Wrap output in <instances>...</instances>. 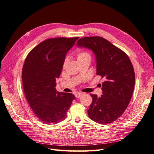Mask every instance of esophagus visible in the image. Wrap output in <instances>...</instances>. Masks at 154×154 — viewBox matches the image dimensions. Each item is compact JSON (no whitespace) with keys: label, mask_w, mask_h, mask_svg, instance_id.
<instances>
[{"label":"esophagus","mask_w":154,"mask_h":154,"mask_svg":"<svg viewBox=\"0 0 154 154\" xmlns=\"http://www.w3.org/2000/svg\"><path fill=\"white\" fill-rule=\"evenodd\" d=\"M82 93L77 92V93H76V94H75V97H76V98H79V97H81V96H82Z\"/></svg>","instance_id":"esophagus-1"}]
</instances>
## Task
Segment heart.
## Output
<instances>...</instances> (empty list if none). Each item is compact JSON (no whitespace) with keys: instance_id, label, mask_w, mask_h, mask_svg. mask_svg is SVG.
Returning a JSON list of instances; mask_svg holds the SVG:
<instances>
[{"instance_id":"b5f03b06","label":"heart","mask_w":154,"mask_h":154,"mask_svg":"<svg viewBox=\"0 0 154 154\" xmlns=\"http://www.w3.org/2000/svg\"><path fill=\"white\" fill-rule=\"evenodd\" d=\"M87 57L90 58V54H88V53L86 52V51H80V52H79L77 53V59H78V60H80V59L87 58ZM66 63H67V60H65V61L64 62V67L66 66Z\"/></svg>"}]
</instances>
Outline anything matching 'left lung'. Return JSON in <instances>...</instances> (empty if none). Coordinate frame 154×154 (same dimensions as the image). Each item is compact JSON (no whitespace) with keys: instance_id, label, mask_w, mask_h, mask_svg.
<instances>
[{"instance_id":"left-lung-1","label":"left lung","mask_w":154,"mask_h":154,"mask_svg":"<svg viewBox=\"0 0 154 154\" xmlns=\"http://www.w3.org/2000/svg\"><path fill=\"white\" fill-rule=\"evenodd\" d=\"M77 44L93 51L96 74L104 81L103 95L90 94L92 102L88 115L100 124L112 123L122 115L132 97L135 76L131 62L123 51L102 37L82 38Z\"/></svg>"}]
</instances>
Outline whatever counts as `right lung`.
Listing matches in <instances>:
<instances>
[{
  "label": "right lung",
  "mask_w": 154,
  "mask_h": 154,
  "mask_svg": "<svg viewBox=\"0 0 154 154\" xmlns=\"http://www.w3.org/2000/svg\"><path fill=\"white\" fill-rule=\"evenodd\" d=\"M79 37L45 39L27 55L22 69L26 100L39 120L55 124L66 118L75 98L71 93L57 92L56 80L62 70L66 54Z\"/></svg>",
  "instance_id": "add662e5"
}]
</instances>
